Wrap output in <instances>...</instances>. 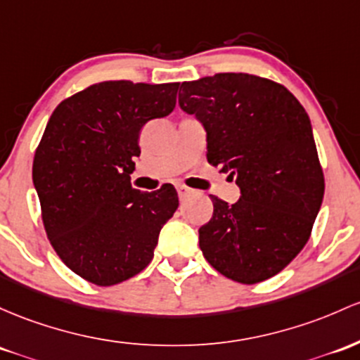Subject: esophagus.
Returning a JSON list of instances; mask_svg holds the SVG:
<instances>
[{
	"instance_id": "esophagus-1",
	"label": "esophagus",
	"mask_w": 360,
	"mask_h": 360,
	"mask_svg": "<svg viewBox=\"0 0 360 360\" xmlns=\"http://www.w3.org/2000/svg\"><path fill=\"white\" fill-rule=\"evenodd\" d=\"M193 189H189L186 186H177V195H179V198H186L188 195H191Z\"/></svg>"
}]
</instances>
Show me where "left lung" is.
Returning a JSON list of instances; mask_svg holds the SVG:
<instances>
[{
    "instance_id": "obj_1",
    "label": "left lung",
    "mask_w": 360,
    "mask_h": 360,
    "mask_svg": "<svg viewBox=\"0 0 360 360\" xmlns=\"http://www.w3.org/2000/svg\"><path fill=\"white\" fill-rule=\"evenodd\" d=\"M179 108L207 133V159L236 179L238 203L210 196L200 248L239 283L278 274L301 252L321 208L325 177L307 112L283 85L248 73L184 82Z\"/></svg>"
}]
</instances>
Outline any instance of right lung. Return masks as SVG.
Segmentation results:
<instances>
[{"label":"right lung","mask_w":360,"mask_h":360,"mask_svg":"<svg viewBox=\"0 0 360 360\" xmlns=\"http://www.w3.org/2000/svg\"><path fill=\"white\" fill-rule=\"evenodd\" d=\"M177 89L128 80L89 86L54 109L35 150L32 181L47 238L71 271L96 285L140 274L177 210L171 184L152 193L129 184L140 129L172 112Z\"/></svg>","instance_id":"add662e5"}]
</instances>
